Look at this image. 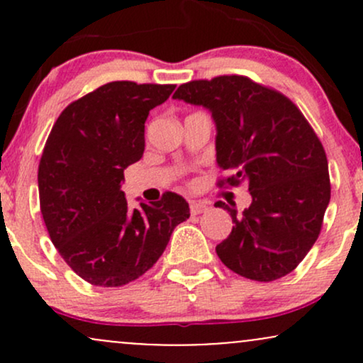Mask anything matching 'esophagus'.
I'll use <instances>...</instances> for the list:
<instances>
[{"instance_id": "esophagus-1", "label": "esophagus", "mask_w": 363, "mask_h": 363, "mask_svg": "<svg viewBox=\"0 0 363 363\" xmlns=\"http://www.w3.org/2000/svg\"><path fill=\"white\" fill-rule=\"evenodd\" d=\"M206 210H208V206L203 205V203H196V201H191V203H189V211H191V215L205 213Z\"/></svg>"}]
</instances>
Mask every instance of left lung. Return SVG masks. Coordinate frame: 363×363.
<instances>
[{"instance_id":"obj_1","label":"left lung","mask_w":363,"mask_h":363,"mask_svg":"<svg viewBox=\"0 0 363 363\" xmlns=\"http://www.w3.org/2000/svg\"><path fill=\"white\" fill-rule=\"evenodd\" d=\"M174 99L211 111L216 162L230 176L218 186L245 182L252 203L232 216L230 235L216 245L228 269L254 281L294 272L320 234L331 198L328 158L309 121L281 91L242 77L222 74L182 83Z\"/></svg>"}]
</instances>
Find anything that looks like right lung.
I'll return each instance as SVG.
<instances>
[{"label": "right lung", "instance_id": "obj_1", "mask_svg": "<svg viewBox=\"0 0 363 363\" xmlns=\"http://www.w3.org/2000/svg\"><path fill=\"white\" fill-rule=\"evenodd\" d=\"M176 85L111 82L69 104L39 162V201L57 252L78 277L123 286L145 274L167 247L189 205L176 193L129 210L124 169L145 152V121Z\"/></svg>", "mask_w": 363, "mask_h": 363}]
</instances>
